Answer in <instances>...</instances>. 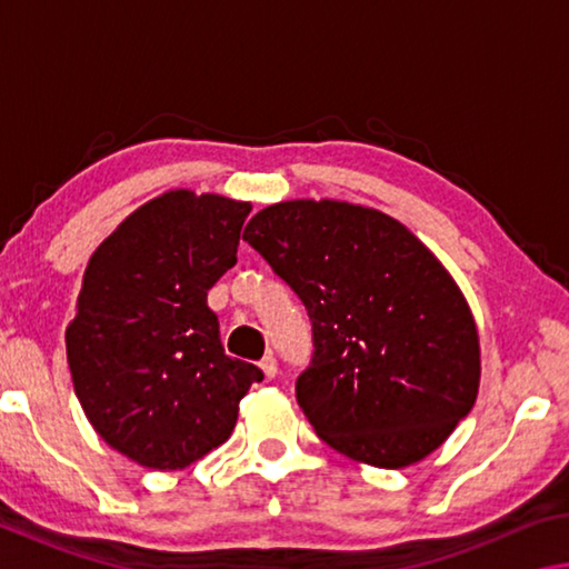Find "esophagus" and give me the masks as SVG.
<instances>
[{
	"label": "esophagus",
	"instance_id": "34e87169",
	"mask_svg": "<svg viewBox=\"0 0 569 569\" xmlns=\"http://www.w3.org/2000/svg\"><path fill=\"white\" fill-rule=\"evenodd\" d=\"M258 366H261V371H263V377H266V379H273L276 373H278V363H276V359H273L271 353L263 356L261 363H258Z\"/></svg>",
	"mask_w": 569,
	"mask_h": 569
}]
</instances>
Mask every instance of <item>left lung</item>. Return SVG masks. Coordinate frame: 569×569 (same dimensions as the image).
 Returning <instances> with one entry per match:
<instances>
[{
    "label": "left lung",
    "instance_id": "left-lung-1",
    "mask_svg": "<svg viewBox=\"0 0 569 569\" xmlns=\"http://www.w3.org/2000/svg\"><path fill=\"white\" fill-rule=\"evenodd\" d=\"M313 323L298 407L326 445L381 469L417 465L477 401L475 316L439 258L377 208L283 200L243 230Z\"/></svg>",
    "mask_w": 569,
    "mask_h": 569
}]
</instances>
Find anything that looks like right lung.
Instances as JSON below:
<instances>
[{"label":"right lung","mask_w":569,"mask_h":569,"mask_svg":"<svg viewBox=\"0 0 569 569\" xmlns=\"http://www.w3.org/2000/svg\"><path fill=\"white\" fill-rule=\"evenodd\" d=\"M250 203L178 188L148 200L94 250L82 276L67 363L94 431L140 467L186 469L236 429L261 381L230 359L208 291L236 266Z\"/></svg>","instance_id":"add662e5"}]
</instances>
